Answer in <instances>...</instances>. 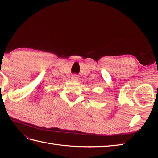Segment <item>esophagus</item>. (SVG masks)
I'll list each match as a JSON object with an SVG mask.
<instances>
[{"instance_id": "esophagus-1", "label": "esophagus", "mask_w": 158, "mask_h": 158, "mask_svg": "<svg viewBox=\"0 0 158 158\" xmlns=\"http://www.w3.org/2000/svg\"><path fill=\"white\" fill-rule=\"evenodd\" d=\"M71 78L73 79H77V75H73L72 77H71Z\"/></svg>"}]
</instances>
